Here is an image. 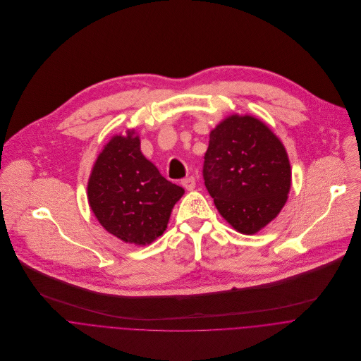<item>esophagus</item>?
I'll return each instance as SVG.
<instances>
[{"label": "esophagus", "mask_w": 361, "mask_h": 361, "mask_svg": "<svg viewBox=\"0 0 361 361\" xmlns=\"http://www.w3.org/2000/svg\"><path fill=\"white\" fill-rule=\"evenodd\" d=\"M182 185H183V188H185L186 190H193L195 186H196V180H195L193 176H189V178H186V179L182 180Z\"/></svg>", "instance_id": "1"}]
</instances>
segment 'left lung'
I'll list each match as a JSON object with an SVG mask.
<instances>
[{
	"mask_svg": "<svg viewBox=\"0 0 361 361\" xmlns=\"http://www.w3.org/2000/svg\"><path fill=\"white\" fill-rule=\"evenodd\" d=\"M203 179L222 218L255 235L289 197L292 166L281 140L259 118L232 114L209 133Z\"/></svg>",
	"mask_w": 361,
	"mask_h": 361,
	"instance_id": "left-lung-1",
	"label": "left lung"
}]
</instances>
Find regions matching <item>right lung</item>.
I'll list each match as a JSON object with an SVG mask.
<instances>
[{
	"mask_svg": "<svg viewBox=\"0 0 361 361\" xmlns=\"http://www.w3.org/2000/svg\"><path fill=\"white\" fill-rule=\"evenodd\" d=\"M185 189L166 180L140 152L136 129L114 135L98 154L87 195L101 226L119 240L147 246L168 228Z\"/></svg>",
	"mask_w": 361,
	"mask_h": 361,
	"instance_id": "right-lung-1",
	"label": "right lung"
}]
</instances>
